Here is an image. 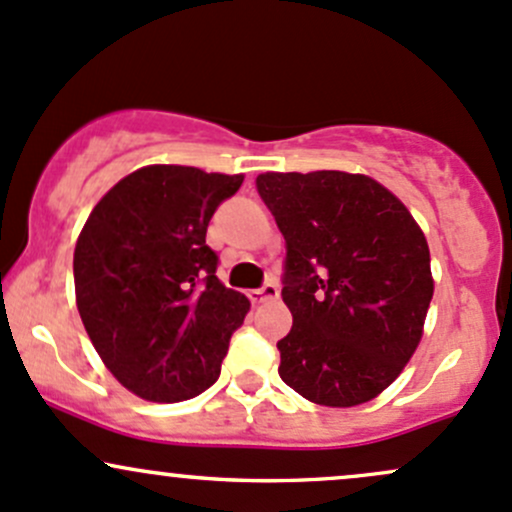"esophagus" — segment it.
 <instances>
[{"instance_id":"esophagus-1","label":"esophagus","mask_w":512,"mask_h":512,"mask_svg":"<svg viewBox=\"0 0 512 512\" xmlns=\"http://www.w3.org/2000/svg\"><path fill=\"white\" fill-rule=\"evenodd\" d=\"M280 290L276 283H266L263 288L258 290H249V300L254 302V305H261V302H268V300H278Z\"/></svg>"}]
</instances>
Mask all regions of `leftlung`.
<instances>
[{
	"mask_svg": "<svg viewBox=\"0 0 512 512\" xmlns=\"http://www.w3.org/2000/svg\"><path fill=\"white\" fill-rule=\"evenodd\" d=\"M258 195L285 236L293 327L278 373L327 408L381 395L415 354L430 310V246L378 180L344 170L261 173Z\"/></svg>",
	"mask_w": 512,
	"mask_h": 512,
	"instance_id": "obj_1",
	"label": "left lung"
}]
</instances>
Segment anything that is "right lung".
Listing matches in <instances>:
<instances>
[{
	"label": "right lung",
	"instance_id": "add662e5",
	"mask_svg": "<svg viewBox=\"0 0 512 512\" xmlns=\"http://www.w3.org/2000/svg\"><path fill=\"white\" fill-rule=\"evenodd\" d=\"M244 175L144 166L95 205L73 256L75 302L102 364L151 403H180L219 378L251 302L217 278L205 244Z\"/></svg>",
	"mask_w": 512,
	"mask_h": 512
}]
</instances>
